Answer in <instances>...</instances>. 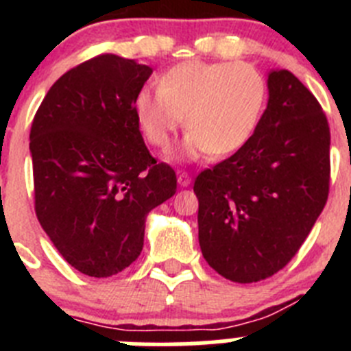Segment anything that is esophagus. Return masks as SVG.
<instances>
[{
	"mask_svg": "<svg viewBox=\"0 0 351 351\" xmlns=\"http://www.w3.org/2000/svg\"><path fill=\"white\" fill-rule=\"evenodd\" d=\"M178 182H179V186H182V188H186V186H190V182H191L190 173H188V172H179L178 173Z\"/></svg>",
	"mask_w": 351,
	"mask_h": 351,
	"instance_id": "34e87169",
	"label": "esophagus"
}]
</instances>
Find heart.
Here are the masks:
<instances>
[{
    "mask_svg": "<svg viewBox=\"0 0 351 351\" xmlns=\"http://www.w3.org/2000/svg\"><path fill=\"white\" fill-rule=\"evenodd\" d=\"M267 104V82L255 66L232 61H184L142 89L135 116L145 141L167 153L184 119L182 160L237 153L255 135Z\"/></svg>",
    "mask_w": 351,
    "mask_h": 351,
    "instance_id": "1",
    "label": "heart"
}]
</instances>
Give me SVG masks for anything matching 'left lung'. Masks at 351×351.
<instances>
[{
    "label": "left lung",
    "mask_w": 351,
    "mask_h": 351,
    "mask_svg": "<svg viewBox=\"0 0 351 351\" xmlns=\"http://www.w3.org/2000/svg\"><path fill=\"white\" fill-rule=\"evenodd\" d=\"M269 101L241 151L198 173V243L214 271L256 283L287 265L324 210L330 130L293 73L271 70Z\"/></svg>",
    "instance_id": "8db88e82"
}]
</instances>
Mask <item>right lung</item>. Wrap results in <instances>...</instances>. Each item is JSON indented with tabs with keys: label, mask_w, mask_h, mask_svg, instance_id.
I'll return each mask as SVG.
<instances>
[{
	"label": "right lung",
	"mask_w": 351,
	"mask_h": 351,
	"mask_svg": "<svg viewBox=\"0 0 351 351\" xmlns=\"http://www.w3.org/2000/svg\"><path fill=\"white\" fill-rule=\"evenodd\" d=\"M151 73L135 60L96 56L56 80L31 125L36 218L61 256L91 278L137 260L147 214L178 188L135 116Z\"/></svg>",
	"instance_id": "obj_1"
}]
</instances>
